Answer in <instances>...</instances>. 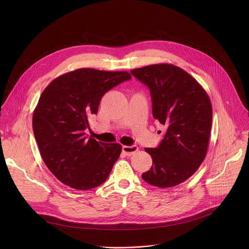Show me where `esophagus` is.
Returning <instances> with one entry per match:
<instances>
[{"instance_id":"obj_1","label":"esophagus","mask_w":249,"mask_h":249,"mask_svg":"<svg viewBox=\"0 0 249 249\" xmlns=\"http://www.w3.org/2000/svg\"><path fill=\"white\" fill-rule=\"evenodd\" d=\"M139 150V147L137 145H124L123 146V152L126 155V156H130L133 155L135 152H137Z\"/></svg>"}]
</instances>
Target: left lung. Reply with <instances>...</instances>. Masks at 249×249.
<instances>
[{"mask_svg": "<svg viewBox=\"0 0 249 249\" xmlns=\"http://www.w3.org/2000/svg\"><path fill=\"white\" fill-rule=\"evenodd\" d=\"M130 72L148 87L153 118L167 128L157 147L144 148L152 166L142 178L159 188L177 186L191 178L206 156L211 101L191 74L173 64H153Z\"/></svg>", "mask_w": 249, "mask_h": 249, "instance_id": "obj_1", "label": "left lung"}]
</instances>
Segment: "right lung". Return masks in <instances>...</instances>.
Listing matches in <instances>:
<instances>
[{"label": "right lung", "mask_w": 249, "mask_h": 249, "mask_svg": "<svg viewBox=\"0 0 249 249\" xmlns=\"http://www.w3.org/2000/svg\"><path fill=\"white\" fill-rule=\"evenodd\" d=\"M130 78L127 71L77 69L54 78L41 94L34 111V133L44 163L63 184L86 191L110 175L122 145L87 139L85 129L103 96Z\"/></svg>", "instance_id": "obj_1"}]
</instances>
